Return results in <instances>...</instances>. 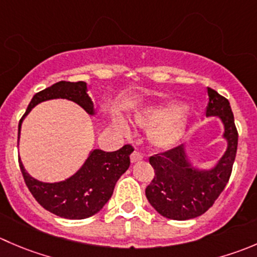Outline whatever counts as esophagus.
Masks as SVG:
<instances>
[{"mask_svg":"<svg viewBox=\"0 0 257 257\" xmlns=\"http://www.w3.org/2000/svg\"><path fill=\"white\" fill-rule=\"evenodd\" d=\"M142 159H143V154L139 153L138 151H134L133 153H132V156H131L132 163H136V162L142 161Z\"/></svg>","mask_w":257,"mask_h":257,"instance_id":"1","label":"esophagus"}]
</instances>
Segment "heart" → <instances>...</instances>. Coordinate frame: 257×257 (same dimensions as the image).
<instances>
[{"mask_svg":"<svg viewBox=\"0 0 257 257\" xmlns=\"http://www.w3.org/2000/svg\"><path fill=\"white\" fill-rule=\"evenodd\" d=\"M137 125L149 129V141L157 148H171L181 139L189 121V113L179 104H166L144 110L134 118ZM124 131V126L120 124Z\"/></svg>","mask_w":257,"mask_h":257,"instance_id":"heart-1","label":"heart"}]
</instances>
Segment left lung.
<instances>
[{
	"label": "left lung",
	"instance_id": "8db88e82",
	"mask_svg": "<svg viewBox=\"0 0 257 257\" xmlns=\"http://www.w3.org/2000/svg\"><path fill=\"white\" fill-rule=\"evenodd\" d=\"M206 116H218L223 124L227 149L213 168L198 169L188 161L184 144L154 154L149 163L153 181L146 188L147 200L159 215L177 221L203 215L225 189L237 152L238 134L230 103L225 96L207 88Z\"/></svg>",
	"mask_w": 257,
	"mask_h": 257
}]
</instances>
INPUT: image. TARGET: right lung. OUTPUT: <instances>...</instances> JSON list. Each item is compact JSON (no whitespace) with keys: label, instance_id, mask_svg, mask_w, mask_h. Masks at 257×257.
I'll return each instance as SVG.
<instances>
[{"label":"right lung","instance_id":"obj_1","mask_svg":"<svg viewBox=\"0 0 257 257\" xmlns=\"http://www.w3.org/2000/svg\"><path fill=\"white\" fill-rule=\"evenodd\" d=\"M51 99H68L80 105L90 115L95 114L93 101L88 95L86 83L59 81L35 94L26 113L20 120L19 138L25 116L37 104ZM133 151V147L129 144L115 152L94 149L83 167L74 176L55 183L35 179L27 173L21 161L20 168L27 188L45 210L62 218L84 220L98 213L110 200L116 181L129 168V156Z\"/></svg>","mask_w":257,"mask_h":257}]
</instances>
